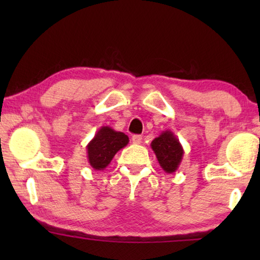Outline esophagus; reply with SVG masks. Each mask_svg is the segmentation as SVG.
<instances>
[{
	"instance_id": "1",
	"label": "esophagus",
	"mask_w": 260,
	"mask_h": 260,
	"mask_svg": "<svg viewBox=\"0 0 260 260\" xmlns=\"http://www.w3.org/2000/svg\"><path fill=\"white\" fill-rule=\"evenodd\" d=\"M132 142L135 143V144H140L142 142V136L141 135H133L132 136Z\"/></svg>"
}]
</instances>
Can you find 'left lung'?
<instances>
[{"instance_id":"1","label":"left lung","mask_w":260,"mask_h":260,"mask_svg":"<svg viewBox=\"0 0 260 260\" xmlns=\"http://www.w3.org/2000/svg\"><path fill=\"white\" fill-rule=\"evenodd\" d=\"M151 149L166 173H174L179 169L184 151L179 139L172 132L162 131L151 142Z\"/></svg>"}]
</instances>
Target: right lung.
Segmentation results:
<instances>
[{"instance_id":"1","label":"right lung","mask_w":260,"mask_h":260,"mask_svg":"<svg viewBox=\"0 0 260 260\" xmlns=\"http://www.w3.org/2000/svg\"><path fill=\"white\" fill-rule=\"evenodd\" d=\"M129 142L128 136L109 126H102L87 144L89 165L96 171H102L111 162L114 155Z\"/></svg>"}]
</instances>
